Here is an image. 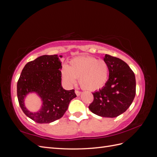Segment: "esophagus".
Returning <instances> with one entry per match:
<instances>
[{
	"label": "esophagus",
	"mask_w": 157,
	"mask_h": 157,
	"mask_svg": "<svg viewBox=\"0 0 157 157\" xmlns=\"http://www.w3.org/2000/svg\"><path fill=\"white\" fill-rule=\"evenodd\" d=\"M75 94H77V96H80V94H81V92L78 91V90H75Z\"/></svg>",
	"instance_id": "34e87169"
}]
</instances>
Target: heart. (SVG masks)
Returning <instances> with one entry per match:
<instances>
[{
  "label": "heart",
  "mask_w": 157,
  "mask_h": 157,
  "mask_svg": "<svg viewBox=\"0 0 157 157\" xmlns=\"http://www.w3.org/2000/svg\"><path fill=\"white\" fill-rule=\"evenodd\" d=\"M109 73L107 61L92 56L76 58L62 69V77L69 86L75 85L79 78L80 86L89 91H96L105 86Z\"/></svg>",
  "instance_id": "b5f03b06"
}]
</instances>
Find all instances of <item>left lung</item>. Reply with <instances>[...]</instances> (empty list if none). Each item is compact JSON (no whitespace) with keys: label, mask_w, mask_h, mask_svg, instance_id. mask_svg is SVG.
I'll return each instance as SVG.
<instances>
[{"label":"left lung","mask_w":157,"mask_h":157,"mask_svg":"<svg viewBox=\"0 0 157 157\" xmlns=\"http://www.w3.org/2000/svg\"><path fill=\"white\" fill-rule=\"evenodd\" d=\"M109 77L101 89L92 93L89 109L96 115L114 118L124 113L136 96V78L133 71L122 59L106 54Z\"/></svg>","instance_id":"8db88e82"}]
</instances>
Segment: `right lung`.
Listing matches in <instances>:
<instances>
[{"mask_svg":"<svg viewBox=\"0 0 157 157\" xmlns=\"http://www.w3.org/2000/svg\"><path fill=\"white\" fill-rule=\"evenodd\" d=\"M62 56L44 55L29 61L23 69L17 84L19 104L26 116L39 124L50 123L62 117L70 101L77 97L75 90H65L61 86ZM41 99L42 107L36 113L27 110L24 99L29 93Z\"/></svg>","mask_w":157,"mask_h":157,"instance_id":"add662e5","label":"right lung"}]
</instances>
